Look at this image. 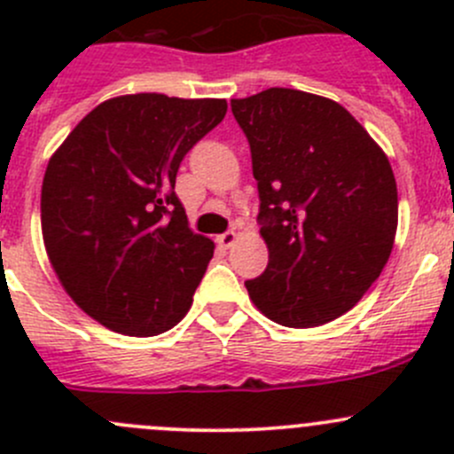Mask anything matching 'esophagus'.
<instances>
[{"mask_svg":"<svg viewBox=\"0 0 454 454\" xmlns=\"http://www.w3.org/2000/svg\"><path fill=\"white\" fill-rule=\"evenodd\" d=\"M235 241H237V232L235 231H226V232H222V235H217V244L222 246V248H231Z\"/></svg>","mask_w":454,"mask_h":454,"instance_id":"obj_1","label":"esophagus"}]
</instances>
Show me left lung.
Here are the masks:
<instances>
[{
    "label": "left lung",
    "instance_id": "1",
    "mask_svg": "<svg viewBox=\"0 0 454 454\" xmlns=\"http://www.w3.org/2000/svg\"><path fill=\"white\" fill-rule=\"evenodd\" d=\"M259 189L270 261L246 281L253 303L286 327L349 312L380 277L397 231L391 164L342 105L270 87L231 100Z\"/></svg>",
    "mask_w": 454,
    "mask_h": 454
}]
</instances>
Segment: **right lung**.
Listing matches in <instances>:
<instances>
[{
  "label": "right lung",
  "instance_id": "1",
  "mask_svg": "<svg viewBox=\"0 0 454 454\" xmlns=\"http://www.w3.org/2000/svg\"><path fill=\"white\" fill-rule=\"evenodd\" d=\"M222 98L105 100L50 158L41 231L76 305L125 336H158L193 303L213 241L176 195L184 155L226 116Z\"/></svg>",
  "mask_w": 454,
  "mask_h": 454
}]
</instances>
